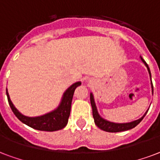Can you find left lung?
I'll list each match as a JSON object with an SVG mask.
<instances>
[{
  "instance_id": "1",
  "label": "left lung",
  "mask_w": 160,
  "mask_h": 160,
  "mask_svg": "<svg viewBox=\"0 0 160 160\" xmlns=\"http://www.w3.org/2000/svg\"><path fill=\"white\" fill-rule=\"evenodd\" d=\"M141 60L143 61V62L144 63L145 66L147 67L148 73H149V76H150L151 78L150 70H149V68H148V64L146 63L145 61L143 60L142 58H141ZM151 86H152V92L153 93V87L152 80H151ZM90 102H91L92 108V116H93L95 124L97 125L100 129H102V130L103 131H106V132H110V133H117V132H122V131L129 130L131 128H133L136 127V126L143 120V118L146 115L147 112H148V111H147V112H145V114L143 115L141 118H139V119L138 120H135V121H133V122H126V123H115V122L107 121V120L103 119L102 118L100 117V115L98 114V112L97 111V108H96V105H95V102H94L93 96H92V93L90 94Z\"/></svg>"
}]
</instances>
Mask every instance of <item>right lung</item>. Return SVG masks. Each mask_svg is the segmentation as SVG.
<instances>
[{
  "instance_id": "add662e5",
  "label": "right lung",
  "mask_w": 160,
  "mask_h": 160,
  "mask_svg": "<svg viewBox=\"0 0 160 160\" xmlns=\"http://www.w3.org/2000/svg\"><path fill=\"white\" fill-rule=\"evenodd\" d=\"M79 85H81V82H75L71 87H69L63 94L62 99L59 107L52 112L40 116V117H27L18 112V110L14 107V105L12 104L7 89V99H8V102H9L12 112H14V114L17 116V118L21 122L27 124L29 127L32 128L38 129V130L52 132V131L60 130L63 128L68 122L74 91L77 87Z\"/></svg>"
}]
</instances>
